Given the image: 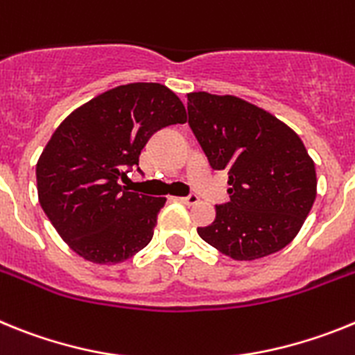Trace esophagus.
<instances>
[{
	"label": "esophagus",
	"instance_id": "esophagus-1",
	"mask_svg": "<svg viewBox=\"0 0 355 355\" xmlns=\"http://www.w3.org/2000/svg\"><path fill=\"white\" fill-rule=\"evenodd\" d=\"M180 200L182 203H184V205H196V203L200 202V198L196 195H189V196H182V198H178Z\"/></svg>",
	"mask_w": 355,
	"mask_h": 355
}]
</instances>
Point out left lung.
I'll return each instance as SVG.
<instances>
[{"label":"left lung","instance_id":"obj_1","mask_svg":"<svg viewBox=\"0 0 355 355\" xmlns=\"http://www.w3.org/2000/svg\"><path fill=\"white\" fill-rule=\"evenodd\" d=\"M189 126L214 169L229 173L230 202L198 236L236 261L282 250L316 200V169L286 123L237 96L187 94Z\"/></svg>","mask_w":355,"mask_h":355}]
</instances>
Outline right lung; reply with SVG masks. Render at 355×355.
Returning a JSON list of instances; mask_svg holds the SVG:
<instances>
[{
  "label": "right lung",
  "mask_w": 355,
  "mask_h": 355,
  "mask_svg": "<svg viewBox=\"0 0 355 355\" xmlns=\"http://www.w3.org/2000/svg\"><path fill=\"white\" fill-rule=\"evenodd\" d=\"M180 98L160 84H126L80 105L37 160V195L58 236L85 261L118 264L152 241L166 198L119 184L157 130L186 123Z\"/></svg>",
  "instance_id": "obj_1"
}]
</instances>
